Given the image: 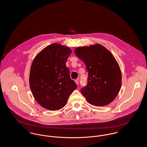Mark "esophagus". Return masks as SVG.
<instances>
[{
	"label": "esophagus",
	"mask_w": 147,
	"mask_h": 147,
	"mask_svg": "<svg viewBox=\"0 0 147 147\" xmlns=\"http://www.w3.org/2000/svg\"><path fill=\"white\" fill-rule=\"evenodd\" d=\"M75 82H76V83L77 84V85L79 84V82H78V79H77V80H75Z\"/></svg>",
	"instance_id": "1"
}]
</instances>
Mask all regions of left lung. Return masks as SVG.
I'll return each instance as SVG.
<instances>
[{"instance_id":"left-lung-1","label":"left lung","mask_w":147,"mask_h":147,"mask_svg":"<svg viewBox=\"0 0 147 147\" xmlns=\"http://www.w3.org/2000/svg\"><path fill=\"white\" fill-rule=\"evenodd\" d=\"M74 52L83 61L88 72L87 85L81 89L83 95L95 106L110 104L122 84L121 71L115 58L100 44L79 47Z\"/></svg>"}]
</instances>
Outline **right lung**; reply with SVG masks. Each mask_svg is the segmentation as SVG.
<instances>
[{
	"instance_id": "1",
	"label": "right lung",
	"mask_w": 147,
	"mask_h": 147,
	"mask_svg": "<svg viewBox=\"0 0 147 147\" xmlns=\"http://www.w3.org/2000/svg\"><path fill=\"white\" fill-rule=\"evenodd\" d=\"M71 52L69 47L54 43L35 57L29 83L35 100L43 108L52 111L63 108L77 89L65 64Z\"/></svg>"
}]
</instances>
